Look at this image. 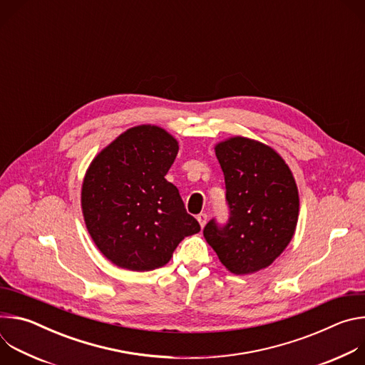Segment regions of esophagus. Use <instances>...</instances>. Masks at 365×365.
Returning <instances> with one entry per match:
<instances>
[{
	"mask_svg": "<svg viewBox=\"0 0 365 365\" xmlns=\"http://www.w3.org/2000/svg\"><path fill=\"white\" fill-rule=\"evenodd\" d=\"M196 220H197L199 225L203 228V227H205V224H206V221H207V215H206L205 212H202V214H199V215L196 217Z\"/></svg>",
	"mask_w": 365,
	"mask_h": 365,
	"instance_id": "esophagus-1",
	"label": "esophagus"
}]
</instances>
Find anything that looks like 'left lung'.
Here are the masks:
<instances>
[{
    "mask_svg": "<svg viewBox=\"0 0 365 365\" xmlns=\"http://www.w3.org/2000/svg\"><path fill=\"white\" fill-rule=\"evenodd\" d=\"M225 178L227 224L212 218L203 235L234 274L270 266L290 242L299 195L289 166L270 147L234 137L215 147Z\"/></svg>",
    "mask_w": 365,
    "mask_h": 365,
    "instance_id": "obj_1",
    "label": "left lung"
}]
</instances>
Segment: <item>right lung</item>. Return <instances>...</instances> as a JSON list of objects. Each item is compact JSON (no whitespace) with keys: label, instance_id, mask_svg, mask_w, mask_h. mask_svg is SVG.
<instances>
[{"label":"right lung","instance_id":"add662e5","mask_svg":"<svg viewBox=\"0 0 365 365\" xmlns=\"http://www.w3.org/2000/svg\"><path fill=\"white\" fill-rule=\"evenodd\" d=\"M179 151L163 128L127 130L91 163L82 186L86 228L114 264L133 272L165 266L179 242L200 231L165 176Z\"/></svg>","mask_w":365,"mask_h":365}]
</instances>
